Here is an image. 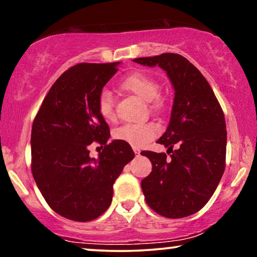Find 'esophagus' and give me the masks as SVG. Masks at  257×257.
<instances>
[{
    "label": "esophagus",
    "instance_id": "1",
    "mask_svg": "<svg viewBox=\"0 0 257 257\" xmlns=\"http://www.w3.org/2000/svg\"><path fill=\"white\" fill-rule=\"evenodd\" d=\"M133 151H135L136 156H139V154H140V151L138 149H133Z\"/></svg>",
    "mask_w": 257,
    "mask_h": 257
}]
</instances>
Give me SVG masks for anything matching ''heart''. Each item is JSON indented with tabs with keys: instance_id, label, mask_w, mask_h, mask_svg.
I'll list each match as a JSON object with an SVG mask.
<instances>
[{
	"instance_id": "b5f03b06",
	"label": "heart",
	"mask_w": 257,
	"mask_h": 257,
	"mask_svg": "<svg viewBox=\"0 0 257 257\" xmlns=\"http://www.w3.org/2000/svg\"><path fill=\"white\" fill-rule=\"evenodd\" d=\"M120 87L126 92L135 94L139 99L151 103L150 107L152 110H159L161 107V101L157 97L159 92V84L152 76L145 72H133L125 77L120 83ZM97 107L104 120H114L115 112L113 98L106 91L101 92L98 97ZM158 135H159V127L153 122H146V124H127L121 126L115 130L113 137L114 139L139 149L153 140Z\"/></svg>"
}]
</instances>
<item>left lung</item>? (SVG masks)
Here are the masks:
<instances>
[{
	"instance_id": "obj_1",
	"label": "left lung",
	"mask_w": 257,
	"mask_h": 257,
	"mask_svg": "<svg viewBox=\"0 0 257 257\" xmlns=\"http://www.w3.org/2000/svg\"><path fill=\"white\" fill-rule=\"evenodd\" d=\"M133 61L165 70L174 87L170 124L157 142L168 147L171 159L165 153L142 152L152 163V172L142 180L146 203L165 217L189 216L212 198L226 167L223 111L202 73L181 55Z\"/></svg>"
}]
</instances>
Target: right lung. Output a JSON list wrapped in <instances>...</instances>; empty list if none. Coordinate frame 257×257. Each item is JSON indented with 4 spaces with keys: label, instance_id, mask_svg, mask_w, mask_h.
<instances>
[{
    "label": "right lung",
    "instance_id": "add662e5",
    "mask_svg": "<svg viewBox=\"0 0 257 257\" xmlns=\"http://www.w3.org/2000/svg\"><path fill=\"white\" fill-rule=\"evenodd\" d=\"M120 62L80 63L63 73L49 90L31 130V171L52 210L86 222L111 205L113 184L135 158L128 144L113 140L98 112V97ZM104 146L98 159L88 145Z\"/></svg>",
    "mask_w": 257,
    "mask_h": 257
}]
</instances>
